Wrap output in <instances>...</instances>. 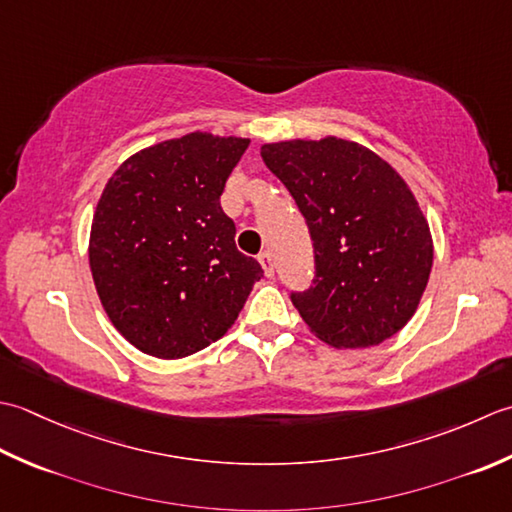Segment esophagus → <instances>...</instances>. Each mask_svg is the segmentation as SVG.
Returning a JSON list of instances; mask_svg holds the SVG:
<instances>
[{
    "mask_svg": "<svg viewBox=\"0 0 512 512\" xmlns=\"http://www.w3.org/2000/svg\"><path fill=\"white\" fill-rule=\"evenodd\" d=\"M258 263L263 265V269H265V276H267V278L274 276V256H271L269 252L258 254Z\"/></svg>",
    "mask_w": 512,
    "mask_h": 512,
    "instance_id": "obj_1",
    "label": "esophagus"
}]
</instances>
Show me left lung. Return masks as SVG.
Here are the masks:
<instances>
[{"instance_id": "8db88e82", "label": "left lung", "mask_w": 512, "mask_h": 512, "mask_svg": "<svg viewBox=\"0 0 512 512\" xmlns=\"http://www.w3.org/2000/svg\"><path fill=\"white\" fill-rule=\"evenodd\" d=\"M314 241L316 276L291 302L320 340L373 347L415 314L429 283L433 241L409 185L353 141H280L260 148Z\"/></svg>"}]
</instances>
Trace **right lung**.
<instances>
[{"instance_id": "add662e5", "label": "right lung", "mask_w": 512, "mask_h": 512, "mask_svg": "<svg viewBox=\"0 0 512 512\" xmlns=\"http://www.w3.org/2000/svg\"><path fill=\"white\" fill-rule=\"evenodd\" d=\"M249 139L192 132L130 156L103 190L90 269L112 325L139 351L176 360L210 347L241 314L258 260L236 249L221 207Z\"/></svg>"}]
</instances>
